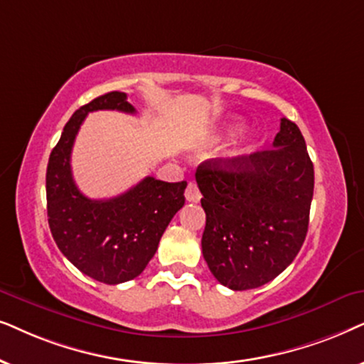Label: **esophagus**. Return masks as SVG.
Returning a JSON list of instances; mask_svg holds the SVG:
<instances>
[{
    "label": "esophagus",
    "instance_id": "obj_1",
    "mask_svg": "<svg viewBox=\"0 0 364 364\" xmlns=\"http://www.w3.org/2000/svg\"><path fill=\"white\" fill-rule=\"evenodd\" d=\"M185 196L190 203H198L201 200V193H200V190H198L196 183H190V185H188L186 191H185Z\"/></svg>",
    "mask_w": 364,
    "mask_h": 364
}]
</instances>
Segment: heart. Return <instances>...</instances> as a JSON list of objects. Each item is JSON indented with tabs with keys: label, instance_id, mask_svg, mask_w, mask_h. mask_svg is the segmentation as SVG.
I'll return each mask as SVG.
<instances>
[{
	"label": "heart",
	"instance_id": "b5f03b06",
	"mask_svg": "<svg viewBox=\"0 0 364 364\" xmlns=\"http://www.w3.org/2000/svg\"><path fill=\"white\" fill-rule=\"evenodd\" d=\"M240 126H241V124L238 123V121H232V123L228 124V132H236V129H238Z\"/></svg>",
	"mask_w": 364,
	"mask_h": 364
}]
</instances>
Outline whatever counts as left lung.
I'll list each match as a JSON object with an SVG mask.
<instances>
[{"label":"left lung","instance_id":"1","mask_svg":"<svg viewBox=\"0 0 364 364\" xmlns=\"http://www.w3.org/2000/svg\"><path fill=\"white\" fill-rule=\"evenodd\" d=\"M196 183L206 213L203 256L223 287H263L291 264L306 238L314 188L293 121L281 118L273 149L201 163Z\"/></svg>","mask_w":364,"mask_h":364}]
</instances>
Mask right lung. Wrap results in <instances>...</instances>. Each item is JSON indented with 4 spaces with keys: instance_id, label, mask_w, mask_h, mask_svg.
Segmentation results:
<instances>
[{
    "instance_id": "right-lung-1",
    "label": "right lung",
    "mask_w": 364,
    "mask_h": 364,
    "mask_svg": "<svg viewBox=\"0 0 364 364\" xmlns=\"http://www.w3.org/2000/svg\"><path fill=\"white\" fill-rule=\"evenodd\" d=\"M98 109L136 111L119 91L98 96L75 111L48 161V223L58 248L81 273L118 284L141 274L156 253L169 221L185 205L186 181L146 176L109 200L86 198L73 179L71 149L86 114Z\"/></svg>"
}]
</instances>
